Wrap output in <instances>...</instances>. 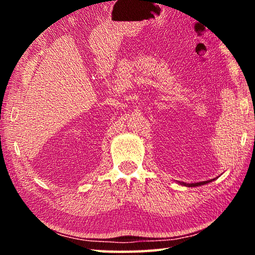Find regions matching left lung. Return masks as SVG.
Wrapping results in <instances>:
<instances>
[{"instance_id":"obj_1","label":"left lung","mask_w":255,"mask_h":255,"mask_svg":"<svg viewBox=\"0 0 255 255\" xmlns=\"http://www.w3.org/2000/svg\"><path fill=\"white\" fill-rule=\"evenodd\" d=\"M215 179H211V180H208V181H202V182H197V183H184V182H179L181 185H184V187H188V188H190V187H199V185H204V184H207V183H209V182H211V181H214Z\"/></svg>"}]
</instances>
